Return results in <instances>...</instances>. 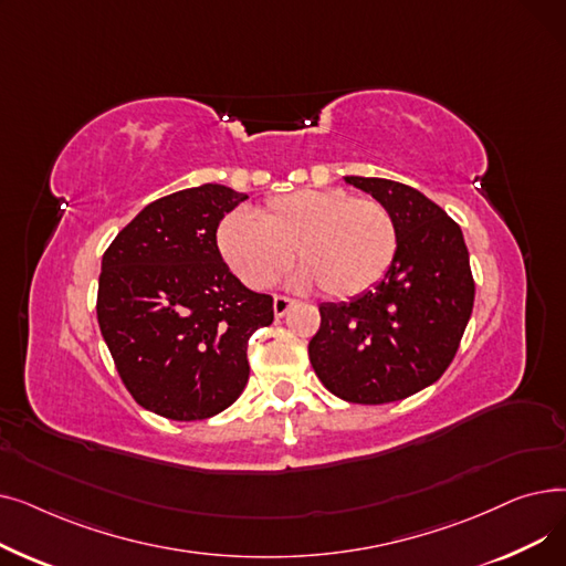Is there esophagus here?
<instances>
[{
	"label": "esophagus",
	"instance_id": "esophagus-1",
	"mask_svg": "<svg viewBox=\"0 0 566 566\" xmlns=\"http://www.w3.org/2000/svg\"><path fill=\"white\" fill-rule=\"evenodd\" d=\"M293 303H295V301L286 298V295H275V301H273V312H275V316L282 318V316L293 307Z\"/></svg>",
	"mask_w": 566,
	"mask_h": 566
}]
</instances>
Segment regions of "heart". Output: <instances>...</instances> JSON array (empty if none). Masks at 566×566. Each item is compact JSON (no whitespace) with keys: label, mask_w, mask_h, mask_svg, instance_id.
Instances as JSON below:
<instances>
[{"label":"heart","mask_w":566,"mask_h":566,"mask_svg":"<svg viewBox=\"0 0 566 566\" xmlns=\"http://www.w3.org/2000/svg\"><path fill=\"white\" fill-rule=\"evenodd\" d=\"M216 243L231 273L252 289L277 282L295 250L305 263L291 277L295 286L321 284L333 298H355L390 271L399 233L392 213L376 199L305 188L268 199L254 216H224Z\"/></svg>","instance_id":"heart-1"}]
</instances>
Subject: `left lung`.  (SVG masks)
Segmentation results:
<instances>
[{
  "instance_id": "1",
  "label": "left lung",
  "mask_w": 566,
  "mask_h": 566,
  "mask_svg": "<svg viewBox=\"0 0 566 566\" xmlns=\"http://www.w3.org/2000/svg\"><path fill=\"white\" fill-rule=\"evenodd\" d=\"M392 213L390 271L348 303H323L310 363L353 403H388L429 388L450 367L472 314L474 282L461 227L406 184L344 176Z\"/></svg>"
}]
</instances>
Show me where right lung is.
I'll use <instances>...</instances> for the list:
<instances>
[{
	"mask_svg": "<svg viewBox=\"0 0 566 566\" xmlns=\"http://www.w3.org/2000/svg\"><path fill=\"white\" fill-rule=\"evenodd\" d=\"M222 184L160 197L103 254L98 325L135 401L192 422L229 408L248 385V339L273 323V298L238 280L216 243L245 201Z\"/></svg>",
	"mask_w": 566,
	"mask_h": 566,
	"instance_id": "right-lung-1",
	"label": "right lung"
}]
</instances>
